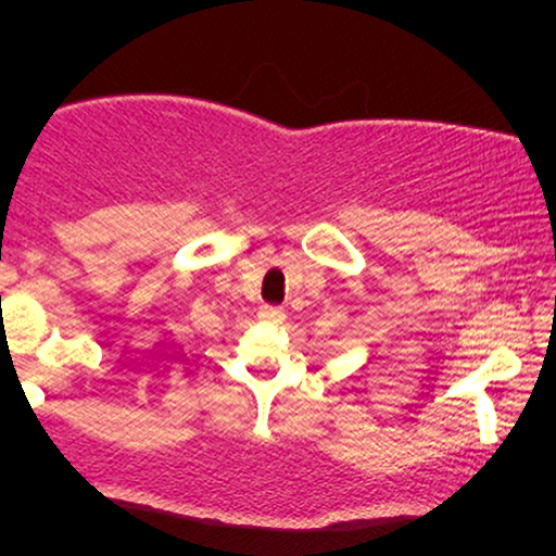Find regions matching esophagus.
Listing matches in <instances>:
<instances>
[{
	"mask_svg": "<svg viewBox=\"0 0 556 556\" xmlns=\"http://www.w3.org/2000/svg\"><path fill=\"white\" fill-rule=\"evenodd\" d=\"M257 318H261L263 324L278 326V324L286 321V311L278 308V306H263L261 311H257Z\"/></svg>",
	"mask_w": 556,
	"mask_h": 556,
	"instance_id": "34e87169",
	"label": "esophagus"
}]
</instances>
